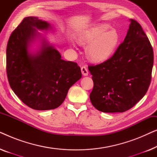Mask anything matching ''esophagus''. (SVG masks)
I'll return each mask as SVG.
<instances>
[{"label":"esophagus","mask_w":157,"mask_h":157,"mask_svg":"<svg viewBox=\"0 0 157 157\" xmlns=\"http://www.w3.org/2000/svg\"><path fill=\"white\" fill-rule=\"evenodd\" d=\"M81 73H82V74L84 76H88V74H89V72H88V70L86 66H82V67L81 68Z\"/></svg>","instance_id":"esophagus-1"}]
</instances>
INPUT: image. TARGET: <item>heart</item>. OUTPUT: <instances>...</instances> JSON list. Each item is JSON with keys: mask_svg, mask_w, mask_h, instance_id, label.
Masks as SVG:
<instances>
[{"mask_svg": "<svg viewBox=\"0 0 157 157\" xmlns=\"http://www.w3.org/2000/svg\"><path fill=\"white\" fill-rule=\"evenodd\" d=\"M77 40L86 48L88 59L94 63L106 61L113 55L121 37L117 30L106 23H98L77 34Z\"/></svg>", "mask_w": 157, "mask_h": 157, "instance_id": "1", "label": "heart"}]
</instances>
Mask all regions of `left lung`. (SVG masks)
Here are the masks:
<instances>
[{"mask_svg":"<svg viewBox=\"0 0 157 157\" xmlns=\"http://www.w3.org/2000/svg\"><path fill=\"white\" fill-rule=\"evenodd\" d=\"M124 40L112 57L89 66L94 88L90 100L98 111L124 112L147 93L151 79L154 52L141 25L130 19Z\"/></svg>","mask_w":157,"mask_h":157,"instance_id":"8db88e82","label":"left lung"}]
</instances>
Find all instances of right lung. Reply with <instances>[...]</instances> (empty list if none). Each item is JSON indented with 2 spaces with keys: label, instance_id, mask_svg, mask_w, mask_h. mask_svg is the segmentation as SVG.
<instances>
[{
  "label": "right lung",
  "instance_id": "1",
  "mask_svg": "<svg viewBox=\"0 0 157 157\" xmlns=\"http://www.w3.org/2000/svg\"><path fill=\"white\" fill-rule=\"evenodd\" d=\"M37 30L53 28L38 17L29 16L11 33L6 49L7 76L12 90L25 105L51 110L63 102L68 89L82 75L78 64L61 59L59 51Z\"/></svg>",
  "mask_w": 157,
  "mask_h": 157
}]
</instances>
